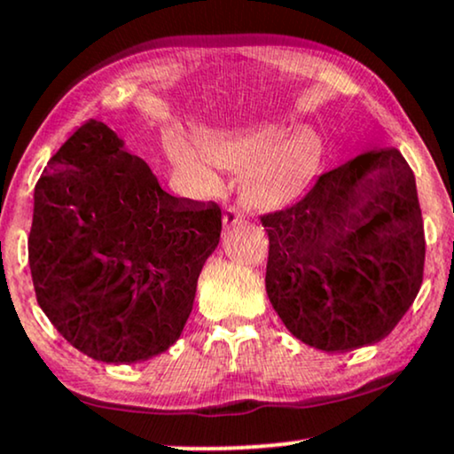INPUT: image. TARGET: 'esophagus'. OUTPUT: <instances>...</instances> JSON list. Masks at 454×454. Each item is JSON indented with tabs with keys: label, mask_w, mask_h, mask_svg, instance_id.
Returning <instances> with one entry per match:
<instances>
[{
	"label": "esophagus",
	"mask_w": 454,
	"mask_h": 454,
	"mask_svg": "<svg viewBox=\"0 0 454 454\" xmlns=\"http://www.w3.org/2000/svg\"><path fill=\"white\" fill-rule=\"evenodd\" d=\"M239 222H240V214H239L237 209H232V207L223 209V214H222V223H223V228L237 226Z\"/></svg>",
	"instance_id": "1"
}]
</instances>
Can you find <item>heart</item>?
Returning a JSON list of instances; mask_svg holds the SVG:
<instances>
[{
    "instance_id": "b5f03b06",
    "label": "heart",
    "mask_w": 454,
    "mask_h": 454,
    "mask_svg": "<svg viewBox=\"0 0 454 454\" xmlns=\"http://www.w3.org/2000/svg\"><path fill=\"white\" fill-rule=\"evenodd\" d=\"M197 148L182 145L176 165L186 176L207 180L209 164L240 174L239 199L254 211H274L294 203L317 176L323 140L308 125L286 129L278 123L232 125L205 129Z\"/></svg>"
}]
</instances>
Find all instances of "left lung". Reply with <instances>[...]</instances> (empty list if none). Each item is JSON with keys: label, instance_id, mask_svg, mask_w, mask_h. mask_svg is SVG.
I'll return each mask as SVG.
<instances>
[{"label": "left lung", "instance_id": "left-lung-1", "mask_svg": "<svg viewBox=\"0 0 454 454\" xmlns=\"http://www.w3.org/2000/svg\"><path fill=\"white\" fill-rule=\"evenodd\" d=\"M268 300L295 340L348 352L383 340L419 294L426 262L415 176L377 148L262 217Z\"/></svg>", "mask_w": 454, "mask_h": 454}]
</instances>
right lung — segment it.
<instances>
[{"instance_id":"1","label":"right lung","mask_w":454,"mask_h":454,"mask_svg":"<svg viewBox=\"0 0 454 454\" xmlns=\"http://www.w3.org/2000/svg\"><path fill=\"white\" fill-rule=\"evenodd\" d=\"M33 199L28 266L60 335L106 364L174 346L220 243V207L165 192L146 160L96 119L51 154Z\"/></svg>"}]
</instances>
